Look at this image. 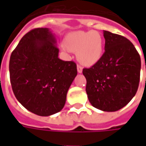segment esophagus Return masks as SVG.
I'll use <instances>...</instances> for the list:
<instances>
[{"instance_id":"1","label":"esophagus","mask_w":146,"mask_h":146,"mask_svg":"<svg viewBox=\"0 0 146 146\" xmlns=\"http://www.w3.org/2000/svg\"><path fill=\"white\" fill-rule=\"evenodd\" d=\"M77 72L79 73H82V71H83V68L82 66H79V65H77Z\"/></svg>"}]
</instances>
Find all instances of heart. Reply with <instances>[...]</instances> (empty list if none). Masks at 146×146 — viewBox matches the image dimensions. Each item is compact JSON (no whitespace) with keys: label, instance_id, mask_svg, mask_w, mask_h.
Listing matches in <instances>:
<instances>
[{"label":"heart","instance_id":"1","mask_svg":"<svg viewBox=\"0 0 146 146\" xmlns=\"http://www.w3.org/2000/svg\"><path fill=\"white\" fill-rule=\"evenodd\" d=\"M65 46L69 51L75 52L80 63L93 66L101 59L104 51L103 40L97 31H76L68 34Z\"/></svg>","mask_w":146,"mask_h":146}]
</instances>
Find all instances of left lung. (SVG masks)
<instances>
[{
	"label": "left lung",
	"instance_id": "1",
	"mask_svg": "<svg viewBox=\"0 0 146 146\" xmlns=\"http://www.w3.org/2000/svg\"><path fill=\"white\" fill-rule=\"evenodd\" d=\"M105 52L89 69H84L86 92L96 109L115 112L128 104L138 91L141 58L128 39L103 30Z\"/></svg>",
	"mask_w": 146,
	"mask_h": 146
}]
</instances>
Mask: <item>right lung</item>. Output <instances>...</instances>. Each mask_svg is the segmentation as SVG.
<instances>
[{
  "label": "right lung",
  "mask_w": 146,
  "mask_h": 146,
  "mask_svg": "<svg viewBox=\"0 0 146 146\" xmlns=\"http://www.w3.org/2000/svg\"><path fill=\"white\" fill-rule=\"evenodd\" d=\"M56 43L50 29L36 28L24 35L10 57L15 96L23 106L38 116H51L62 110L68 90L77 75L74 62L58 58Z\"/></svg>",
  "instance_id": "obj_1"
}]
</instances>
